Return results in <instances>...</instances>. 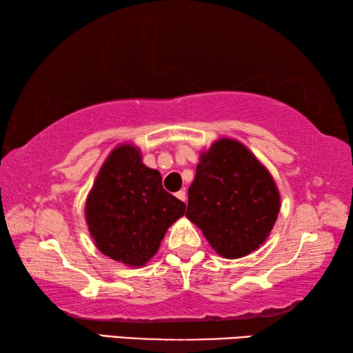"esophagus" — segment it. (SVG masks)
I'll return each mask as SVG.
<instances>
[{"instance_id":"34e87169","label":"esophagus","mask_w":353,"mask_h":353,"mask_svg":"<svg viewBox=\"0 0 353 353\" xmlns=\"http://www.w3.org/2000/svg\"><path fill=\"white\" fill-rule=\"evenodd\" d=\"M176 198H177V199H181V201H183V202H187V193H185V190L177 191V193H176Z\"/></svg>"}]
</instances>
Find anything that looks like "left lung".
<instances>
[{
    "mask_svg": "<svg viewBox=\"0 0 353 353\" xmlns=\"http://www.w3.org/2000/svg\"><path fill=\"white\" fill-rule=\"evenodd\" d=\"M279 210L271 174L241 143L219 140L201 155L185 216L224 259H240L259 249Z\"/></svg>",
    "mask_w": 353,
    "mask_h": 353,
    "instance_id": "obj_1",
    "label": "left lung"
}]
</instances>
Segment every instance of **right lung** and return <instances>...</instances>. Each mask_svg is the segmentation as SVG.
<instances>
[{
	"mask_svg": "<svg viewBox=\"0 0 353 353\" xmlns=\"http://www.w3.org/2000/svg\"><path fill=\"white\" fill-rule=\"evenodd\" d=\"M185 204L162 187L159 171L141 163L139 149H113L88 194L85 218L97 248L112 260L141 266L154 256Z\"/></svg>",
	"mask_w": 353,
	"mask_h": 353,
	"instance_id": "1",
	"label": "right lung"
}]
</instances>
